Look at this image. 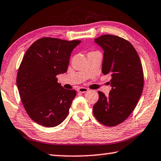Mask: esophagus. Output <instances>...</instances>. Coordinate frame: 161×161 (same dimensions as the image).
Masks as SVG:
<instances>
[{"instance_id": "34e87169", "label": "esophagus", "mask_w": 161, "mask_h": 161, "mask_svg": "<svg viewBox=\"0 0 161 161\" xmlns=\"http://www.w3.org/2000/svg\"><path fill=\"white\" fill-rule=\"evenodd\" d=\"M77 91H78V92H80V93H85V92H88L89 90L86 87H80L77 90Z\"/></svg>"}]
</instances>
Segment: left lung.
<instances>
[{"label":"left lung","instance_id":"1","mask_svg":"<svg viewBox=\"0 0 161 161\" xmlns=\"http://www.w3.org/2000/svg\"><path fill=\"white\" fill-rule=\"evenodd\" d=\"M94 42L104 51L102 71L111 75L112 89L108 97L98 92L93 114L104 125L113 127L125 120L136 108L143 90L142 67L136 50L125 39L106 34Z\"/></svg>","mask_w":161,"mask_h":161}]
</instances>
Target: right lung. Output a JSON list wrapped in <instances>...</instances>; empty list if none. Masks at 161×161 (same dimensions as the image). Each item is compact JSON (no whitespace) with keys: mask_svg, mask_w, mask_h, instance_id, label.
Instances as JSON below:
<instances>
[{"mask_svg":"<svg viewBox=\"0 0 161 161\" xmlns=\"http://www.w3.org/2000/svg\"><path fill=\"white\" fill-rule=\"evenodd\" d=\"M81 41L45 37L25 52L16 84L27 114L42 126L53 127L64 120L76 92L58 83L57 75L67 71L71 53Z\"/></svg>","mask_w":161,"mask_h":161,"instance_id":"add662e5","label":"right lung"}]
</instances>
